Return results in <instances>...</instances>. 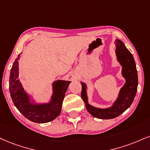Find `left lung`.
Returning <instances> with one entry per match:
<instances>
[{
    "instance_id": "left-lung-1",
    "label": "left lung",
    "mask_w": 150,
    "mask_h": 150,
    "mask_svg": "<svg viewBox=\"0 0 150 150\" xmlns=\"http://www.w3.org/2000/svg\"><path fill=\"white\" fill-rule=\"evenodd\" d=\"M115 46V55L117 62L122 67L121 74L125 83L120 88L117 99L111 106L102 108L90 104L87 92L88 86L84 82H81V98L86 104L87 110L93 117L99 119L109 120L120 115L130 107L137 92L138 72L134 56L121 40L116 39Z\"/></svg>"
}]
</instances>
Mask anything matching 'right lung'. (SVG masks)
Segmentation results:
<instances>
[{
    "mask_svg": "<svg viewBox=\"0 0 150 150\" xmlns=\"http://www.w3.org/2000/svg\"><path fill=\"white\" fill-rule=\"evenodd\" d=\"M21 53L16 58L10 71L9 88L13 103L24 117L33 122L53 121L60 114L62 101L71 81L60 79L53 81L51 84L52 95L49 100L47 102H38L32 94L24 89L18 79V60Z\"/></svg>",
    "mask_w": 150,
    "mask_h": 150,
    "instance_id": "add662e5",
    "label": "right lung"
}]
</instances>
